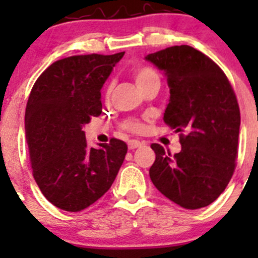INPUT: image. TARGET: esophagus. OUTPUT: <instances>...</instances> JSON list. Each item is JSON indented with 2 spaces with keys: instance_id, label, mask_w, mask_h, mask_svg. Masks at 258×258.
<instances>
[{
  "instance_id": "esophagus-1",
  "label": "esophagus",
  "mask_w": 258,
  "mask_h": 258,
  "mask_svg": "<svg viewBox=\"0 0 258 258\" xmlns=\"http://www.w3.org/2000/svg\"><path fill=\"white\" fill-rule=\"evenodd\" d=\"M142 144L139 141V140H131V141H128V148L130 150H135V148H139L141 147Z\"/></svg>"
}]
</instances>
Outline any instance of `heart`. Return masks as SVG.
I'll use <instances>...</instances> for the list:
<instances>
[{"instance_id":"1","label":"heart","mask_w":258,"mask_h":258,"mask_svg":"<svg viewBox=\"0 0 258 258\" xmlns=\"http://www.w3.org/2000/svg\"><path fill=\"white\" fill-rule=\"evenodd\" d=\"M153 80H158V76L156 75V72L153 70L148 69V67H141V69L137 70L135 72V81H136L137 87L140 86H144L146 83L151 82ZM111 92V85L108 86L107 88V93ZM124 128L130 130V131H139L141 130V123L137 121H126L123 123Z\"/></svg>"}]
</instances>
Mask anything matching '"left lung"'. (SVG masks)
Segmentation results:
<instances>
[{
    "mask_svg": "<svg viewBox=\"0 0 258 258\" xmlns=\"http://www.w3.org/2000/svg\"><path fill=\"white\" fill-rule=\"evenodd\" d=\"M145 59L167 79L170 100L163 121L179 132L182 146L172 156L161 145H151L156 153L151 181L183 209L209 206L235 171L241 124L235 92L222 70L191 46H172Z\"/></svg>",
    "mask_w": 258,
    "mask_h": 258,
    "instance_id": "1",
    "label": "left lung"
}]
</instances>
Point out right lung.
I'll use <instances>...</instances> for the list:
<instances>
[{"instance_id":"obj_1","label":"right lung","mask_w":258,"mask_h":258,"mask_svg":"<svg viewBox=\"0 0 258 258\" xmlns=\"http://www.w3.org/2000/svg\"><path fill=\"white\" fill-rule=\"evenodd\" d=\"M123 54L59 59L33 85L25 113L31 166L43 196L58 209H87L110 189L123 163V141L88 147L82 130L102 112L101 88Z\"/></svg>"}]
</instances>
